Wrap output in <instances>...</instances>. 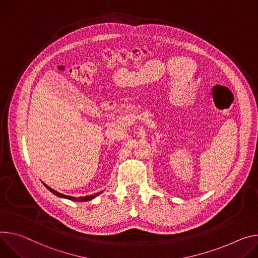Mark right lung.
Returning <instances> with one entry per match:
<instances>
[{"label": "right lung", "instance_id": "obj_1", "mask_svg": "<svg viewBox=\"0 0 258 258\" xmlns=\"http://www.w3.org/2000/svg\"><path fill=\"white\" fill-rule=\"evenodd\" d=\"M51 192H53L55 196H57V197H59V198H64V199H68V200H72V201H76V202H87V201H90V200H92V199H94L95 197H97L98 195H100L102 191H100V192H96V194H94V195H90V196H85V197H79V198H75V197H72V196H67V195H63V194H60V192H58V191H56V190H54L53 188H51L50 186H48L47 184H45V183H43Z\"/></svg>", "mask_w": 258, "mask_h": 258}]
</instances>
